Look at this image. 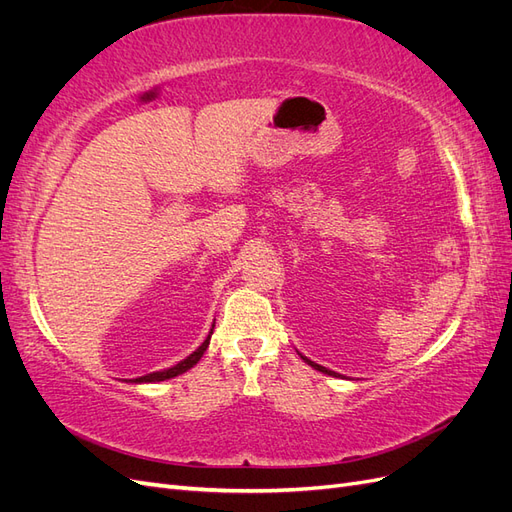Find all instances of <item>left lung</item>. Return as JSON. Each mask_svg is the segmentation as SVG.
<instances>
[{"mask_svg": "<svg viewBox=\"0 0 512 512\" xmlns=\"http://www.w3.org/2000/svg\"><path fill=\"white\" fill-rule=\"evenodd\" d=\"M301 359L307 363V365H312L314 369H318V371H322V374H329V376H335V371H331V369H327V367H322V365H318V363H314V361H309V359H305V356L301 354Z\"/></svg>", "mask_w": 512, "mask_h": 512, "instance_id": "8db88e82", "label": "left lung"}]
</instances>
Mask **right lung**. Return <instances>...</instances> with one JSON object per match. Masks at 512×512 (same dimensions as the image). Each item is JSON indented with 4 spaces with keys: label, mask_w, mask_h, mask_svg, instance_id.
Masks as SVG:
<instances>
[{
    "label": "right lung",
    "mask_w": 512,
    "mask_h": 512,
    "mask_svg": "<svg viewBox=\"0 0 512 512\" xmlns=\"http://www.w3.org/2000/svg\"><path fill=\"white\" fill-rule=\"evenodd\" d=\"M215 327V324H213ZM211 333H213V329H211ZM209 339H211V335L205 339L203 344H200L188 359H183L181 363H177L175 367H170V369H164V371H153V374H147V376H141V378H136L134 382H160V380H168V378H175V376H179V374H183V371H188L190 367H194L198 361H200V356L205 354V350L209 348Z\"/></svg>",
    "instance_id": "add662e5"
}]
</instances>
